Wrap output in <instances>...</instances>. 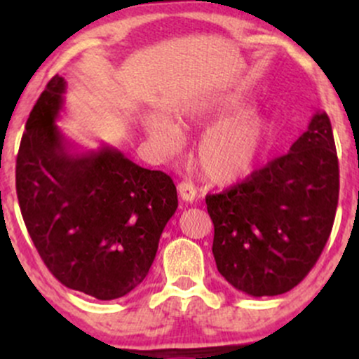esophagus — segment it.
Returning <instances> with one entry per match:
<instances>
[{
  "label": "esophagus",
  "mask_w": 359,
  "mask_h": 359,
  "mask_svg": "<svg viewBox=\"0 0 359 359\" xmlns=\"http://www.w3.org/2000/svg\"><path fill=\"white\" fill-rule=\"evenodd\" d=\"M177 191H179V196L182 197V201H185V203H192L197 196L196 187L191 182H180L177 185Z\"/></svg>",
  "instance_id": "1"
}]
</instances>
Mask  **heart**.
I'll return each mask as SVG.
<instances>
[{
    "label": "heart",
    "instance_id": "heart-1",
    "mask_svg": "<svg viewBox=\"0 0 359 359\" xmlns=\"http://www.w3.org/2000/svg\"><path fill=\"white\" fill-rule=\"evenodd\" d=\"M184 123L194 130L212 126L197 145V162L208 179L219 184L248 175L271 138L270 119L238 97L201 102L185 113ZM147 131L163 154H175L182 145L180 128L168 119L150 118Z\"/></svg>",
    "mask_w": 359,
    "mask_h": 359
}]
</instances>
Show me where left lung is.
<instances>
[{"instance_id":"left-lung-1","label":"left lung","mask_w":359,"mask_h":359,"mask_svg":"<svg viewBox=\"0 0 359 359\" xmlns=\"http://www.w3.org/2000/svg\"><path fill=\"white\" fill-rule=\"evenodd\" d=\"M337 197L334 137L327 114L319 111L287 155L205 197L217 271L251 297L292 290L323 253Z\"/></svg>"}]
</instances>
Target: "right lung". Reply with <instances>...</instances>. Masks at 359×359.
<instances>
[{"label":"right lung","instance_id":"right-lung-1","mask_svg":"<svg viewBox=\"0 0 359 359\" xmlns=\"http://www.w3.org/2000/svg\"><path fill=\"white\" fill-rule=\"evenodd\" d=\"M67 82L55 76L32 109L16 156V196L52 275L100 300L145 280L177 211L175 184L118 148L79 150L57 126Z\"/></svg>","mask_w":359,"mask_h":359}]
</instances>
